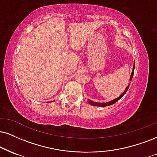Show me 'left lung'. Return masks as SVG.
Returning a JSON list of instances; mask_svg holds the SVG:
<instances>
[{"label": "left lung", "instance_id": "left-lung-1", "mask_svg": "<svg viewBox=\"0 0 157 157\" xmlns=\"http://www.w3.org/2000/svg\"><path fill=\"white\" fill-rule=\"evenodd\" d=\"M134 64H135V61H134ZM134 70H135V65H133L132 71V73H131L130 78H129V81H132L133 75H134ZM129 87V84L127 86V87H126L125 90L124 91V92H122V93H121V94L119 97V98H116V99H114L113 100H111V101H109V102H97L92 101V100H91L90 99L87 100V102H88V103L90 104V105H94V106H100V107H105V106H109V105H113V104L115 103L116 102H117L118 100L121 99V98H122L126 92H127V90H128Z\"/></svg>", "mask_w": 157, "mask_h": 157}]
</instances>
